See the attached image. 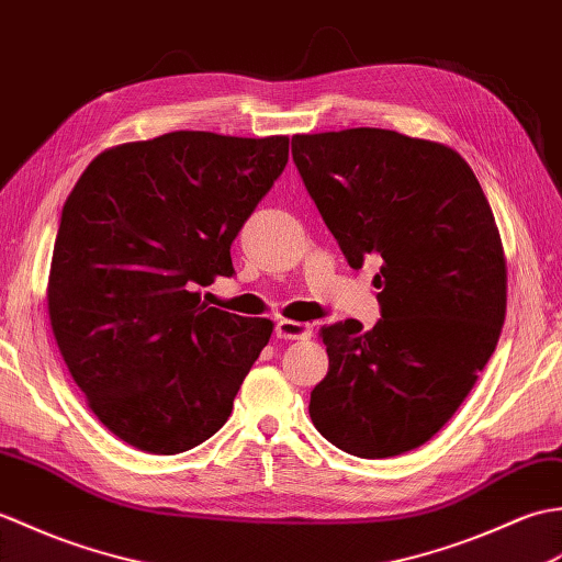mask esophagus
<instances>
[{"instance_id":"esophagus-1","label":"esophagus","mask_w":562,"mask_h":562,"mask_svg":"<svg viewBox=\"0 0 562 562\" xmlns=\"http://www.w3.org/2000/svg\"><path fill=\"white\" fill-rule=\"evenodd\" d=\"M277 336L279 339H310L313 336V327L310 324H303V322H295V319H279L277 322Z\"/></svg>"}]
</instances>
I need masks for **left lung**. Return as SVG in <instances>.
<instances>
[{
    "instance_id": "1",
    "label": "left lung",
    "mask_w": 562,
    "mask_h": 562,
    "mask_svg": "<svg viewBox=\"0 0 562 562\" xmlns=\"http://www.w3.org/2000/svg\"><path fill=\"white\" fill-rule=\"evenodd\" d=\"M293 160L348 265L382 259V319L322 327L329 370L310 418L339 450L426 445L493 356L507 307L501 231L454 148L392 130L295 134Z\"/></svg>"
}]
</instances>
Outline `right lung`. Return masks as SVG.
Returning <instances> with one entry per match:
<instances>
[{"label": "right lung", "instance_id": "obj_1", "mask_svg": "<svg viewBox=\"0 0 562 562\" xmlns=\"http://www.w3.org/2000/svg\"><path fill=\"white\" fill-rule=\"evenodd\" d=\"M289 164V136L170 132L98 154L61 209L47 279L59 353L136 450L180 454L233 411L273 324L209 307L231 245Z\"/></svg>", "mask_w": 562, "mask_h": 562}]
</instances>
